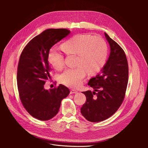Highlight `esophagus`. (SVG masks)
Instances as JSON below:
<instances>
[{"mask_svg": "<svg viewBox=\"0 0 148 148\" xmlns=\"http://www.w3.org/2000/svg\"><path fill=\"white\" fill-rule=\"evenodd\" d=\"M77 92V91L75 90H70V94H76Z\"/></svg>", "mask_w": 148, "mask_h": 148, "instance_id": "34e87169", "label": "esophagus"}]
</instances>
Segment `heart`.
Listing matches in <instances>:
<instances>
[{
  "instance_id": "heart-1",
  "label": "heart",
  "mask_w": 148,
  "mask_h": 148,
  "mask_svg": "<svg viewBox=\"0 0 148 148\" xmlns=\"http://www.w3.org/2000/svg\"><path fill=\"white\" fill-rule=\"evenodd\" d=\"M61 49L68 55L77 56L74 69L65 70L60 77L64 85L75 88L81 85L86 74H95L103 67L107 58V46L103 38L88 33L76 34L61 45ZM49 62L58 70L64 65V56L52 50L49 54Z\"/></svg>"
}]
</instances>
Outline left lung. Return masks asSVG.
Instances as JSON below:
<instances>
[{"mask_svg": "<svg viewBox=\"0 0 148 148\" xmlns=\"http://www.w3.org/2000/svg\"><path fill=\"white\" fill-rule=\"evenodd\" d=\"M104 34L110 45L109 57L101 73L88 83L94 90L82 92L87 101L81 112L92 122L102 121L115 113L123 101L128 81V64L125 52L106 33Z\"/></svg>", "mask_w": 148, "mask_h": 148, "instance_id": "left-lung-1", "label": "left lung"}]
</instances>
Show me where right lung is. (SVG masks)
I'll use <instances>...</instances> for the list:
<instances>
[{
	"instance_id": "1",
	"label": "right lung",
	"mask_w": 148,
	"mask_h": 148,
	"mask_svg": "<svg viewBox=\"0 0 148 148\" xmlns=\"http://www.w3.org/2000/svg\"><path fill=\"white\" fill-rule=\"evenodd\" d=\"M70 33L66 29L46 30L32 39L20 55L17 73L20 99L26 111L40 121L56 116L61 101L70 94L62 84L56 88L45 89L52 70L48 61L50 49Z\"/></svg>"
}]
</instances>
